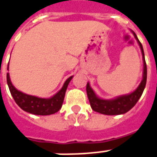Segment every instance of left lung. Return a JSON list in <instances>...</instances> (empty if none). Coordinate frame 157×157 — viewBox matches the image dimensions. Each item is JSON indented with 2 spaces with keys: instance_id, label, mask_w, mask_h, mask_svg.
Returning <instances> with one entry per match:
<instances>
[{
  "instance_id": "1",
  "label": "left lung",
  "mask_w": 157,
  "mask_h": 157,
  "mask_svg": "<svg viewBox=\"0 0 157 157\" xmlns=\"http://www.w3.org/2000/svg\"><path fill=\"white\" fill-rule=\"evenodd\" d=\"M135 39L140 45L141 49L142 56H143L144 62V71H143V79L140 82V86L137 87V89L134 90L132 93L126 95H121L119 97H117L113 99H103L98 98L95 94L94 91L90 86L89 82L86 84V94L89 99L90 105L92 109L96 112L104 114V115H109V116H115V115H121L127 113L128 110L132 109V107L136 105V103L139 101L140 98L143 94L144 89L146 85V80H147V67L146 63L144 59V53L142 44L138 39L136 34L132 31Z\"/></svg>"
}]
</instances>
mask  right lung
I'll return each mask as SVG.
<instances>
[{"label":"right lung","instance_id":"right-lung-1","mask_svg":"<svg viewBox=\"0 0 157 157\" xmlns=\"http://www.w3.org/2000/svg\"><path fill=\"white\" fill-rule=\"evenodd\" d=\"M8 70V67H7ZM73 76H71L65 81L63 87L49 98H42L32 95L24 94L18 91L10 80L9 73L6 74V82L9 87L10 93L13 98V99L20 108L26 112H29L38 116H48L58 112L63 105V98L68 85Z\"/></svg>","mask_w":157,"mask_h":157}]
</instances>
